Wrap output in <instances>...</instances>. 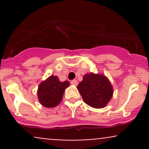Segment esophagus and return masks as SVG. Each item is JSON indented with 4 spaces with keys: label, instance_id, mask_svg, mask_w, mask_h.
Wrapping results in <instances>:
<instances>
[{
    "label": "esophagus",
    "instance_id": "esophagus-1",
    "mask_svg": "<svg viewBox=\"0 0 149 149\" xmlns=\"http://www.w3.org/2000/svg\"><path fill=\"white\" fill-rule=\"evenodd\" d=\"M71 84L73 85H78V80H73L71 81Z\"/></svg>",
    "mask_w": 149,
    "mask_h": 149
}]
</instances>
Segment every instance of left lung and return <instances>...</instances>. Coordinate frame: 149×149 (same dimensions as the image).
Wrapping results in <instances>:
<instances>
[{"label": "left lung", "instance_id": "left-lung-1", "mask_svg": "<svg viewBox=\"0 0 149 149\" xmlns=\"http://www.w3.org/2000/svg\"><path fill=\"white\" fill-rule=\"evenodd\" d=\"M77 88L85 103L95 109L105 107L111 99L113 92L107 78L104 75L93 73L85 74Z\"/></svg>", "mask_w": 149, "mask_h": 149}]
</instances>
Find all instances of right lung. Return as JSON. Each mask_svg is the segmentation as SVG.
<instances>
[{
  "instance_id": "1",
  "label": "right lung",
  "mask_w": 149,
  "mask_h": 149,
  "mask_svg": "<svg viewBox=\"0 0 149 149\" xmlns=\"http://www.w3.org/2000/svg\"><path fill=\"white\" fill-rule=\"evenodd\" d=\"M69 86L67 80L61 82L57 76H49L39 85L38 97L40 104L47 108L57 107L62 100L64 90Z\"/></svg>"
}]
</instances>
